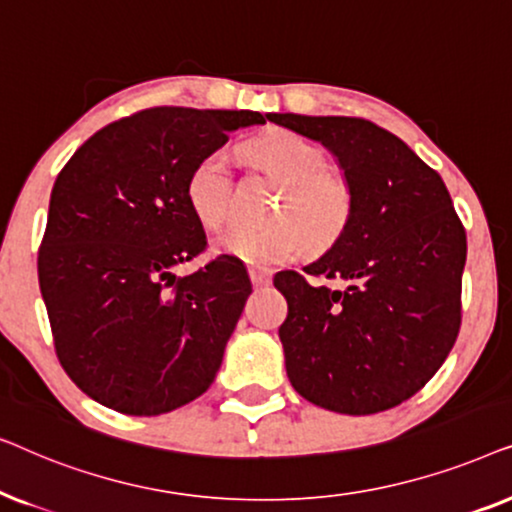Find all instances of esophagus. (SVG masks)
Segmentation results:
<instances>
[{
    "mask_svg": "<svg viewBox=\"0 0 512 512\" xmlns=\"http://www.w3.org/2000/svg\"><path fill=\"white\" fill-rule=\"evenodd\" d=\"M249 279L254 286H268L272 275H270V270H265V268H249Z\"/></svg>",
    "mask_w": 512,
    "mask_h": 512,
    "instance_id": "esophagus-1",
    "label": "esophagus"
}]
</instances>
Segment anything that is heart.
Listing matches in <instances>:
<instances>
[{"mask_svg":"<svg viewBox=\"0 0 512 512\" xmlns=\"http://www.w3.org/2000/svg\"><path fill=\"white\" fill-rule=\"evenodd\" d=\"M251 156L284 184L265 228L233 226L216 237V249L251 265L289 261L307 244L326 249L345 233L354 214L352 181L328 165L317 142L291 130H272L249 144ZM186 200L207 228H219L230 216L233 177L223 149L202 156L188 174Z\"/></svg>","mask_w":512,"mask_h":512,"instance_id":"1","label":"heart"}]
</instances>
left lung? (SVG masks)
Instances as JSON below:
<instances>
[{
    "label": "left lung",
    "mask_w": 512,
    "mask_h": 512,
    "mask_svg": "<svg viewBox=\"0 0 512 512\" xmlns=\"http://www.w3.org/2000/svg\"><path fill=\"white\" fill-rule=\"evenodd\" d=\"M321 142L352 181L354 214L317 261L275 275L286 375L319 408L375 415L436 375L461 326L466 230L436 170L366 118L268 114ZM317 278L345 281L340 290Z\"/></svg>",
    "instance_id": "left-lung-1"
}]
</instances>
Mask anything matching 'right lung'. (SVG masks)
I'll list each match as a JSON object with an SVG mask.
<instances>
[{
  "mask_svg": "<svg viewBox=\"0 0 512 512\" xmlns=\"http://www.w3.org/2000/svg\"><path fill=\"white\" fill-rule=\"evenodd\" d=\"M258 111L153 107L95 132L55 179L39 286L55 354L83 394L135 417L205 394L251 293L216 256L193 275L205 230L186 200L195 163Z\"/></svg>",
  "mask_w": 512,
  "mask_h": 512,
  "instance_id": "right-lung-1",
  "label": "right lung"
}]
</instances>
